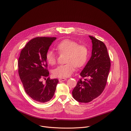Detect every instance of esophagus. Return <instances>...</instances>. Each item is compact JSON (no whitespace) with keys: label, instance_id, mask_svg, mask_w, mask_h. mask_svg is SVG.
Returning <instances> with one entry per match:
<instances>
[{"label":"esophagus","instance_id":"obj_1","mask_svg":"<svg viewBox=\"0 0 131 131\" xmlns=\"http://www.w3.org/2000/svg\"><path fill=\"white\" fill-rule=\"evenodd\" d=\"M67 79L66 78H60L59 79V82H63L64 81H65V80H66Z\"/></svg>","mask_w":131,"mask_h":131}]
</instances>
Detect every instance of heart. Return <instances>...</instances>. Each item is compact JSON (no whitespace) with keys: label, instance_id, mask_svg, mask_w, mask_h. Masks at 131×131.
<instances>
[{"label":"heart","instance_id":"heart-1","mask_svg":"<svg viewBox=\"0 0 131 131\" xmlns=\"http://www.w3.org/2000/svg\"><path fill=\"white\" fill-rule=\"evenodd\" d=\"M56 49L59 54L67 53V63L58 66L53 71L54 76L58 78H67L71 75L74 72L76 67H83L88 60V48L84 45H79L78 42L71 39L62 40L56 46ZM46 58L49 64L54 65L56 63V56L52 51L47 52Z\"/></svg>","mask_w":131,"mask_h":131}]
</instances>
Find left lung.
<instances>
[{"label":"left lung","mask_w":131,"mask_h":131,"mask_svg":"<svg viewBox=\"0 0 131 131\" xmlns=\"http://www.w3.org/2000/svg\"><path fill=\"white\" fill-rule=\"evenodd\" d=\"M92 40V56L80 73L72 91L73 98L81 103H88L101 95L105 89L111 67L110 58L105 44L89 36Z\"/></svg>","instance_id":"1"}]
</instances>
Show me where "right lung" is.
Instances as JSON below:
<instances>
[{
    "label": "right lung",
    "instance_id": "1",
    "mask_svg": "<svg viewBox=\"0 0 131 131\" xmlns=\"http://www.w3.org/2000/svg\"><path fill=\"white\" fill-rule=\"evenodd\" d=\"M56 37H36L31 39L22 49L18 59V73L25 91L33 100L45 103L54 95L59 82L57 79L48 77L49 72L46 53ZM46 80L43 84L41 80Z\"/></svg>",
    "mask_w": 131,
    "mask_h": 131
}]
</instances>
